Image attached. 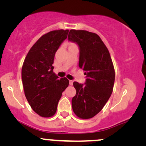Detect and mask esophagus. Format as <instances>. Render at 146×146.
I'll return each instance as SVG.
<instances>
[{
  "instance_id": "34e87169",
  "label": "esophagus",
  "mask_w": 146,
  "mask_h": 146,
  "mask_svg": "<svg viewBox=\"0 0 146 146\" xmlns=\"http://www.w3.org/2000/svg\"><path fill=\"white\" fill-rule=\"evenodd\" d=\"M73 80H69V84L70 85H73Z\"/></svg>"
}]
</instances>
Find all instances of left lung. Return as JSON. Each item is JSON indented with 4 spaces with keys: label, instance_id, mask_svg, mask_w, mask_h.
<instances>
[{
    "label": "left lung",
    "instance_id": "obj_1",
    "mask_svg": "<svg viewBox=\"0 0 146 146\" xmlns=\"http://www.w3.org/2000/svg\"><path fill=\"white\" fill-rule=\"evenodd\" d=\"M68 40L78 45L79 67L86 78L84 84L73 82L76 94L72 99V108L80 118H92L101 111L113 93V62L108 48L96 33L71 29Z\"/></svg>",
    "mask_w": 146,
    "mask_h": 146
}]
</instances>
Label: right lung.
I'll return each instance as SVG.
<instances>
[{"label":"right lung","mask_w":146,"mask_h":146,"mask_svg":"<svg viewBox=\"0 0 146 146\" xmlns=\"http://www.w3.org/2000/svg\"><path fill=\"white\" fill-rule=\"evenodd\" d=\"M69 30H55L43 35L33 45L22 68L25 95L31 108L40 116L50 117L56 113L68 80L59 78L53 72L57 50L67 38Z\"/></svg>","instance_id":"1"}]
</instances>
